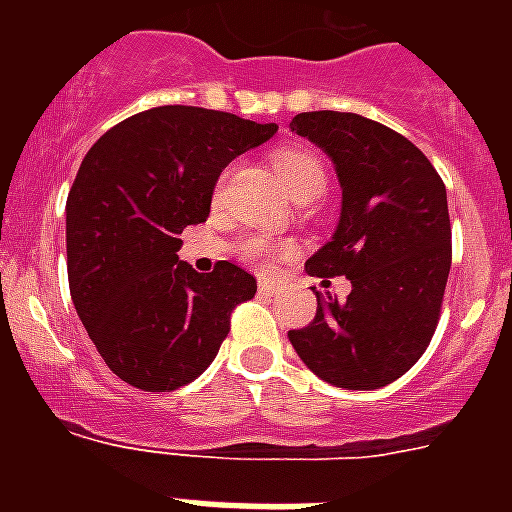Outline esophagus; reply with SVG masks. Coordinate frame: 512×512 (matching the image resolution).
Here are the masks:
<instances>
[{"label":"esophagus","instance_id":"obj_1","mask_svg":"<svg viewBox=\"0 0 512 512\" xmlns=\"http://www.w3.org/2000/svg\"><path fill=\"white\" fill-rule=\"evenodd\" d=\"M257 287H260V292H263V295H276V292H279V281L260 279V284H257Z\"/></svg>","mask_w":512,"mask_h":512}]
</instances>
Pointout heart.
Returning <instances> with one entry per match:
<instances>
[{"label": "heart", "mask_w": 512, "mask_h": 512, "mask_svg": "<svg viewBox=\"0 0 512 512\" xmlns=\"http://www.w3.org/2000/svg\"><path fill=\"white\" fill-rule=\"evenodd\" d=\"M273 167L279 172L281 183L289 191V196L297 201L316 199L327 188L324 164H321L319 156L305 151V148H284L273 159ZM241 252L252 263H265V260L279 255V247L271 239H265V236H249L241 244Z\"/></svg>", "instance_id": "b5f03b06"}]
</instances>
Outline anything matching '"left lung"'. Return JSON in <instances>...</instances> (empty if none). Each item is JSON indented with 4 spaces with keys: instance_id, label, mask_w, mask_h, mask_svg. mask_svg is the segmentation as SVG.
<instances>
[{
    "instance_id": "left-lung-1",
    "label": "left lung",
    "mask_w": 512,
    "mask_h": 512,
    "mask_svg": "<svg viewBox=\"0 0 512 512\" xmlns=\"http://www.w3.org/2000/svg\"><path fill=\"white\" fill-rule=\"evenodd\" d=\"M289 127L332 159L342 188L340 223L305 271L350 281L345 300L316 292V319L289 342L329 385L382 388L436 332L452 268L446 185L412 140L366 116L308 111Z\"/></svg>"
}]
</instances>
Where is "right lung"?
<instances>
[{"instance_id": "obj_1", "label": "right lung", "mask_w": 512, "mask_h": 512, "mask_svg": "<svg viewBox=\"0 0 512 512\" xmlns=\"http://www.w3.org/2000/svg\"><path fill=\"white\" fill-rule=\"evenodd\" d=\"M225 111L159 106L87 151L66 201L71 300L108 369L140 390L188 385L215 361L255 276L220 260L196 273L180 233L209 217L220 172L276 135Z\"/></svg>"}]
</instances>
